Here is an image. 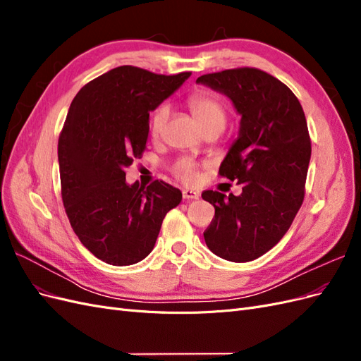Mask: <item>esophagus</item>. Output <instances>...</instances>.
Masks as SVG:
<instances>
[{
  "mask_svg": "<svg viewBox=\"0 0 361 361\" xmlns=\"http://www.w3.org/2000/svg\"><path fill=\"white\" fill-rule=\"evenodd\" d=\"M182 197L187 200H192V199H199V192L194 190H183L182 191Z\"/></svg>",
  "mask_w": 361,
  "mask_h": 361,
  "instance_id": "obj_1",
  "label": "esophagus"
}]
</instances>
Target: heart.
I'll list each match as a JSON object with an SVG mask.
<instances>
[{"label":"heart","instance_id":"obj_1","mask_svg":"<svg viewBox=\"0 0 361 361\" xmlns=\"http://www.w3.org/2000/svg\"><path fill=\"white\" fill-rule=\"evenodd\" d=\"M188 106L200 128L221 133L227 122V106L221 97L211 92H199L190 96ZM170 117L169 104H159L149 117V134L152 138H159ZM174 174L185 183H195L199 179V164L191 159H180L174 166Z\"/></svg>","mask_w":361,"mask_h":361}]
</instances>
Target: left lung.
Wrapping results in <instances>:
<instances>
[{
    "label": "left lung",
    "instance_id": "left-lung-1",
    "mask_svg": "<svg viewBox=\"0 0 361 361\" xmlns=\"http://www.w3.org/2000/svg\"><path fill=\"white\" fill-rule=\"evenodd\" d=\"M197 82L227 94L241 114L218 174L243 192H202L215 207L204 243L226 260H255L285 236L304 200L312 141L302 106L286 84L256 68L206 73Z\"/></svg>",
    "mask_w": 361,
    "mask_h": 361
}]
</instances>
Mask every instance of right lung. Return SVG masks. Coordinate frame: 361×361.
<instances>
[{
  "label": "right lung",
  "instance_id": "obj_1",
  "mask_svg": "<svg viewBox=\"0 0 361 361\" xmlns=\"http://www.w3.org/2000/svg\"><path fill=\"white\" fill-rule=\"evenodd\" d=\"M190 75L120 66L73 97L59 138L61 199L81 244L105 264L143 260L164 216L182 200L180 190L164 180L128 185L125 170L146 149L149 113Z\"/></svg>",
  "mask_w": 361,
  "mask_h": 361
}]
</instances>
